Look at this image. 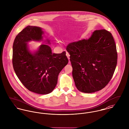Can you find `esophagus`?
I'll use <instances>...</instances> for the list:
<instances>
[{
  "label": "esophagus",
  "mask_w": 129,
  "mask_h": 129,
  "mask_svg": "<svg viewBox=\"0 0 129 129\" xmlns=\"http://www.w3.org/2000/svg\"><path fill=\"white\" fill-rule=\"evenodd\" d=\"M66 56H67V58H68V59H69V60L70 59V55H69V53L68 52H67L66 51ZM70 63V60H69V63Z\"/></svg>",
  "instance_id": "1"
}]
</instances>
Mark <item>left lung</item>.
Segmentation results:
<instances>
[{
	"mask_svg": "<svg viewBox=\"0 0 129 129\" xmlns=\"http://www.w3.org/2000/svg\"><path fill=\"white\" fill-rule=\"evenodd\" d=\"M72 75L79 91L91 93L104 88L112 78L117 62L115 41L105 29L94 31L88 39L70 43Z\"/></svg>",
	"mask_w": 129,
	"mask_h": 129,
	"instance_id": "8db88e82",
	"label": "left lung"
}]
</instances>
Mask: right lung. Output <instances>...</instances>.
<instances>
[{"label": "right lung", "instance_id": "add662e5", "mask_svg": "<svg viewBox=\"0 0 129 129\" xmlns=\"http://www.w3.org/2000/svg\"><path fill=\"white\" fill-rule=\"evenodd\" d=\"M42 28L27 26L16 37L13 46L12 62L14 70L23 85L30 91L48 94L55 88L58 76L68 64L66 52L52 53L49 46L41 45L32 52L28 43L43 41ZM47 42L50 44V40Z\"/></svg>", "mask_w": 129, "mask_h": 129}]
</instances>
